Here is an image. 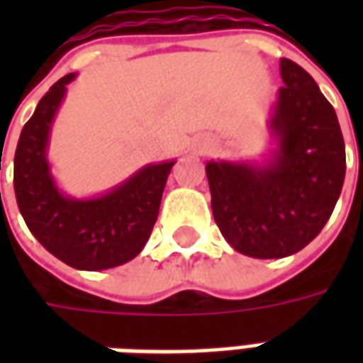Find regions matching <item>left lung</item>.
<instances>
[{
    "label": "left lung",
    "mask_w": 363,
    "mask_h": 363,
    "mask_svg": "<svg viewBox=\"0 0 363 363\" xmlns=\"http://www.w3.org/2000/svg\"><path fill=\"white\" fill-rule=\"evenodd\" d=\"M268 128L276 147L264 163L208 161L213 220L235 251L284 259L319 235L346 174V151L333 104L303 67L280 60Z\"/></svg>",
    "instance_id": "8db88e82"
}]
</instances>
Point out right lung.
Segmentation results:
<instances>
[{
	"instance_id": "right-lung-1",
	"label": "right lung",
	"mask_w": 363,
	"mask_h": 363,
	"mask_svg": "<svg viewBox=\"0 0 363 363\" xmlns=\"http://www.w3.org/2000/svg\"><path fill=\"white\" fill-rule=\"evenodd\" d=\"M74 79L75 74H67L54 83L23 126L13 184L21 216L46 251L77 270H106L132 260L145 247L174 161L142 167L101 196L64 194L46 151L52 122Z\"/></svg>"
}]
</instances>
